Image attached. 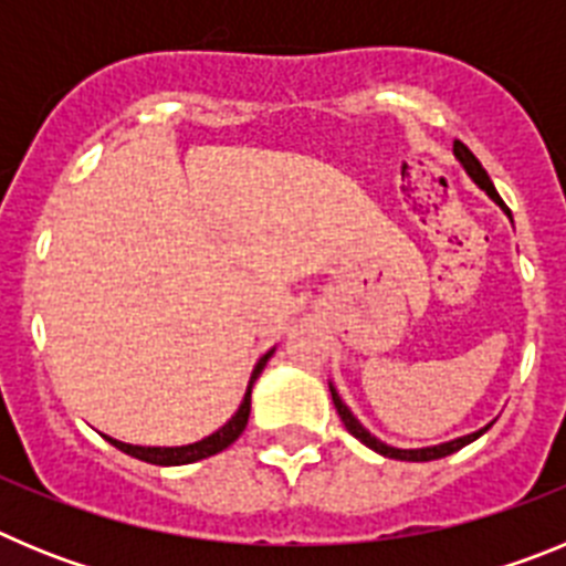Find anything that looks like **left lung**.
I'll return each mask as SVG.
<instances>
[{
	"mask_svg": "<svg viewBox=\"0 0 566 566\" xmlns=\"http://www.w3.org/2000/svg\"><path fill=\"white\" fill-rule=\"evenodd\" d=\"M453 155H457V158H459V164H462V167H464V172H468L470 178H473V184H476L479 189H484V192H488L490 198H493V201H496L499 207H502L504 212L510 214V209L504 207V201H502V198H499L496 187H493V181H490V175L484 172V167H482V164H479V158H476V155L470 153V149L464 147L462 142H453ZM328 388H332L334 408H337L339 419H343L345 431L352 433L354 439H359V442H363L365 448H371V451L382 453V457H388V459H399V462H431V459L451 457V453H457L459 448H464V444H470V442H473V439H479V437H482V433L488 431L490 424H493V422H490V424H484L482 431H476V433H468V437L451 439V442L433 444V448H413V451H405V448H391V444H385V442H379L377 437H371V433L365 431L363 424H359V419L354 417L352 411H348V405H345L343 399H339L337 388H334L332 382H328Z\"/></svg>",
	"mask_w": 566,
	"mask_h": 566,
	"instance_id": "obj_1",
	"label": "left lung"
}]
</instances>
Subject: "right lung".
I'll return each instance as SVG.
<instances>
[{
    "label": "right lung",
    "mask_w": 566,
    "mask_h": 566,
    "mask_svg": "<svg viewBox=\"0 0 566 566\" xmlns=\"http://www.w3.org/2000/svg\"><path fill=\"white\" fill-rule=\"evenodd\" d=\"M272 354H274V348L258 359V365H254V371H252V379H249L247 397H243V402H240L238 413H234V417L229 419L223 428H218L212 437L201 439V442L181 444V448H142V444H127V442H118V439H109V437H107V442L115 444L118 451L129 453V457L142 459V462H149V464H189V462H198V459H207V457H214V453H221L223 448H229V444H232L234 439L243 433V428H247L249 411H252V385H254V379L260 377V371L266 368V363Z\"/></svg>",
    "instance_id": "right-lung-1"
}]
</instances>
